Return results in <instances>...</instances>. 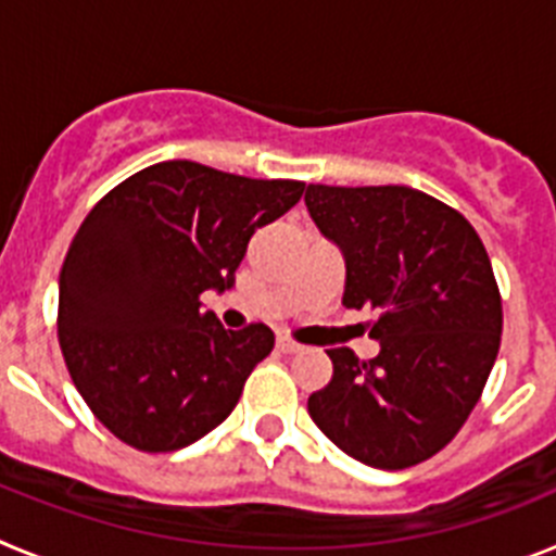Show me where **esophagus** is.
<instances>
[{"mask_svg": "<svg viewBox=\"0 0 556 556\" xmlns=\"http://www.w3.org/2000/svg\"><path fill=\"white\" fill-rule=\"evenodd\" d=\"M275 348L281 353H301L303 345H298V342H292L289 337H278V342H275Z\"/></svg>", "mask_w": 556, "mask_h": 556, "instance_id": "1", "label": "esophagus"}]
</instances>
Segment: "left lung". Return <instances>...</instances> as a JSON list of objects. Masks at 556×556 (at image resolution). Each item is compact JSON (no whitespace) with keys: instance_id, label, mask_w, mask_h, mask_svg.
<instances>
[{"instance_id":"1","label":"left lung","mask_w":556,"mask_h":556,"mask_svg":"<svg viewBox=\"0 0 556 556\" xmlns=\"http://www.w3.org/2000/svg\"><path fill=\"white\" fill-rule=\"evenodd\" d=\"M308 217L345 262V308H376L378 356L326 351L308 415L370 468L404 470L454 440L501 345L488 250L459 211L409 186H308Z\"/></svg>"}]
</instances>
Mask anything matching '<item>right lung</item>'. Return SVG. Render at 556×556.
I'll return each instance as SVG.
<instances>
[{
	"mask_svg": "<svg viewBox=\"0 0 556 556\" xmlns=\"http://www.w3.org/2000/svg\"><path fill=\"white\" fill-rule=\"evenodd\" d=\"M303 189L164 161L83 219L58 281V339L77 392L122 443L178 451L233 412L275 337L225 331L200 294L233 287L250 236Z\"/></svg>",
	"mask_w": 556,
	"mask_h": 556,
	"instance_id": "right-lung-1",
	"label": "right lung"
}]
</instances>
